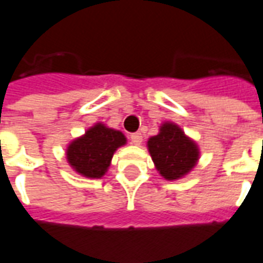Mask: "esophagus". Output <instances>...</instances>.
<instances>
[{
    "instance_id": "esophagus-1",
    "label": "esophagus",
    "mask_w": 263,
    "mask_h": 263,
    "mask_svg": "<svg viewBox=\"0 0 263 263\" xmlns=\"http://www.w3.org/2000/svg\"><path fill=\"white\" fill-rule=\"evenodd\" d=\"M129 139H131V143L140 144L142 143V140H143V138H142V135H140L139 132H135V134H131V135H129Z\"/></svg>"
}]
</instances>
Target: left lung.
Returning <instances> with one entry per match:
<instances>
[{"label":"left lung","instance_id":"left-lung-1","mask_svg":"<svg viewBox=\"0 0 263 263\" xmlns=\"http://www.w3.org/2000/svg\"><path fill=\"white\" fill-rule=\"evenodd\" d=\"M147 147L157 171L166 180L187 175L199 158L196 144L172 123H165L160 134L148 139Z\"/></svg>","mask_w":263,"mask_h":263}]
</instances>
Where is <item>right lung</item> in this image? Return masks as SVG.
<instances>
[{
  "mask_svg": "<svg viewBox=\"0 0 263 263\" xmlns=\"http://www.w3.org/2000/svg\"><path fill=\"white\" fill-rule=\"evenodd\" d=\"M125 142V136L120 131L97 124L86 132V135L69 144L68 162L80 175L98 179L109 168L113 153Z\"/></svg>",
  "mask_w": 263,
  "mask_h": 263,
  "instance_id": "obj_1",
  "label": "right lung"
}]
</instances>
